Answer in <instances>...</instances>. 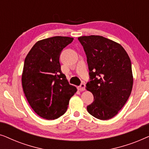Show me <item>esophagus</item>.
Wrapping results in <instances>:
<instances>
[{"label": "esophagus", "mask_w": 149, "mask_h": 149, "mask_svg": "<svg viewBox=\"0 0 149 149\" xmlns=\"http://www.w3.org/2000/svg\"><path fill=\"white\" fill-rule=\"evenodd\" d=\"M79 90L80 91H84L85 90V83H82L80 85V86L79 87Z\"/></svg>", "instance_id": "obj_1"}]
</instances>
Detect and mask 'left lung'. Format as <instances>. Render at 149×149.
Segmentation results:
<instances>
[{
    "mask_svg": "<svg viewBox=\"0 0 149 149\" xmlns=\"http://www.w3.org/2000/svg\"><path fill=\"white\" fill-rule=\"evenodd\" d=\"M78 40L89 70L87 89L94 100L87 107V111L98 119H111L131 94L133 75L130 57L121 45L102 36H83Z\"/></svg>",
    "mask_w": 149,
    "mask_h": 149,
    "instance_id": "1",
    "label": "left lung"
}]
</instances>
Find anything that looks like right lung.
<instances>
[{"instance_id": "obj_1", "label": "right lung", "mask_w": 149, "mask_h": 149, "mask_svg": "<svg viewBox=\"0 0 149 149\" xmlns=\"http://www.w3.org/2000/svg\"><path fill=\"white\" fill-rule=\"evenodd\" d=\"M74 38L54 36L36 42L24 60L22 83L34 111L48 120L58 119L67 111L77 89L69 84L61 70L60 56Z\"/></svg>"}]
</instances>
